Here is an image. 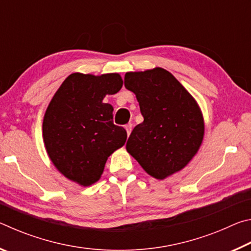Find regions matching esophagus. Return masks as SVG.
I'll return each mask as SVG.
<instances>
[{"mask_svg": "<svg viewBox=\"0 0 251 251\" xmlns=\"http://www.w3.org/2000/svg\"><path fill=\"white\" fill-rule=\"evenodd\" d=\"M125 128H126V131H127V135H130V133H131V129H133V125H131L130 124V123H129V124H127L126 126H125Z\"/></svg>", "mask_w": 251, "mask_h": 251, "instance_id": "1", "label": "esophagus"}]
</instances>
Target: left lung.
<instances>
[{
    "mask_svg": "<svg viewBox=\"0 0 251 251\" xmlns=\"http://www.w3.org/2000/svg\"><path fill=\"white\" fill-rule=\"evenodd\" d=\"M144 117L126 150L147 174L164 179L184 168L203 138V120L194 97L168 71L156 67L125 74Z\"/></svg>",
    "mask_w": 251,
    "mask_h": 251,
    "instance_id": "8db88e82",
    "label": "left lung"
}]
</instances>
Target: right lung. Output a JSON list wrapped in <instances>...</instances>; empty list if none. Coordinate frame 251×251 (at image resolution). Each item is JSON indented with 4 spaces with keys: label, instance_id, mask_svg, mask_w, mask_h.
I'll list each match as a JSON object with an SVG mask.
<instances>
[{
    "label": "right lung",
    "instance_id": "right-lung-1",
    "mask_svg": "<svg viewBox=\"0 0 251 251\" xmlns=\"http://www.w3.org/2000/svg\"><path fill=\"white\" fill-rule=\"evenodd\" d=\"M120 74H71L55 93L43 121V138L52 163L82 186L100 178L106 160L124 145L127 133L113 122L106 95L121 90Z\"/></svg>",
    "mask_w": 251,
    "mask_h": 251
}]
</instances>
